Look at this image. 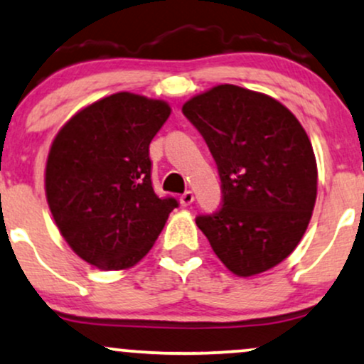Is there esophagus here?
Wrapping results in <instances>:
<instances>
[{
  "mask_svg": "<svg viewBox=\"0 0 364 364\" xmlns=\"http://www.w3.org/2000/svg\"><path fill=\"white\" fill-rule=\"evenodd\" d=\"M193 201H195V195L191 193V191H185V193L179 196V203H181V207H190Z\"/></svg>",
  "mask_w": 364,
  "mask_h": 364,
  "instance_id": "esophagus-1",
  "label": "esophagus"
}]
</instances>
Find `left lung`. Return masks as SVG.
<instances>
[{
    "label": "left lung",
    "instance_id": "obj_1",
    "mask_svg": "<svg viewBox=\"0 0 364 364\" xmlns=\"http://www.w3.org/2000/svg\"><path fill=\"white\" fill-rule=\"evenodd\" d=\"M222 181V207L196 225L225 268L264 273L295 251L317 198V161L296 117L278 100L218 85L183 105Z\"/></svg>",
    "mask_w": 364,
    "mask_h": 364
}]
</instances>
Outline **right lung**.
Segmentation results:
<instances>
[{
  "instance_id": "1",
  "label": "right lung",
  "mask_w": 364,
  "mask_h": 364,
  "mask_svg": "<svg viewBox=\"0 0 364 364\" xmlns=\"http://www.w3.org/2000/svg\"><path fill=\"white\" fill-rule=\"evenodd\" d=\"M169 115L164 100L120 91L81 108L52 140L43 176L50 213L69 247L98 269L137 264L178 207L154 193L149 159Z\"/></svg>"
}]
</instances>
